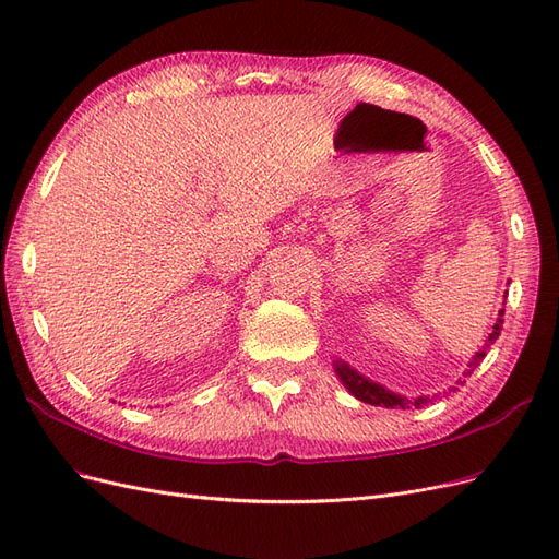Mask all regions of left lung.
<instances>
[{
    "label": "left lung",
    "instance_id": "left-lung-1",
    "mask_svg": "<svg viewBox=\"0 0 559 559\" xmlns=\"http://www.w3.org/2000/svg\"><path fill=\"white\" fill-rule=\"evenodd\" d=\"M501 317H503V310H499L497 324L492 326V331L487 333V341L483 343V347L471 357L468 368L464 370V378L471 376L473 370H476V368L480 366V361L485 359V354L489 352V347H492V345L497 343V337H499V333H501V324H503ZM333 370H335L337 380L343 382V386L347 389V392H349L354 399H359V401L370 403V405H382V408H403V411H405V408H425V405L433 403L438 396H441V394H433V396H415V399H408V396H403V394H399V392H392V389H386L384 384H380V382H376V380H370V378L361 376L357 368H352V366H349L347 361H343V359H333ZM456 384H462V380H456ZM452 389H456V386H450L448 392H452ZM448 392H443V394H448Z\"/></svg>",
    "mask_w": 559,
    "mask_h": 559
}]
</instances>
